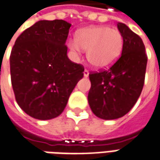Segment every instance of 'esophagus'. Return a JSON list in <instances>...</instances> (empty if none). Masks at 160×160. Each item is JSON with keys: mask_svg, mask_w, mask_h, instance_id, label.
Instances as JSON below:
<instances>
[{"mask_svg": "<svg viewBox=\"0 0 160 160\" xmlns=\"http://www.w3.org/2000/svg\"><path fill=\"white\" fill-rule=\"evenodd\" d=\"M88 76H89V71L86 69V70L84 71V77H86V78H87V77Z\"/></svg>", "mask_w": 160, "mask_h": 160, "instance_id": "34e87169", "label": "esophagus"}]
</instances>
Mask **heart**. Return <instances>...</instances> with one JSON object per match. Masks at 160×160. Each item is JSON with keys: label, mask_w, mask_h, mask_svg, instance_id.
Here are the masks:
<instances>
[{"label": "heart", "mask_w": 160, "mask_h": 160, "mask_svg": "<svg viewBox=\"0 0 160 160\" xmlns=\"http://www.w3.org/2000/svg\"><path fill=\"white\" fill-rule=\"evenodd\" d=\"M68 45L79 55L88 50V61L96 68H107L119 59L124 47V38L118 29L107 26H91L80 30L77 39H70Z\"/></svg>", "instance_id": "1"}]
</instances>
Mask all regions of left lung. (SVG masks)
I'll return each mask as SVG.
<instances>
[{
	"label": "left lung",
	"mask_w": 160,
	"mask_h": 160,
	"mask_svg": "<svg viewBox=\"0 0 160 160\" xmlns=\"http://www.w3.org/2000/svg\"><path fill=\"white\" fill-rule=\"evenodd\" d=\"M124 38L122 53L107 70L91 72L88 103L100 119H115L126 115L142 92L147 56L141 38L124 23L118 22Z\"/></svg>",
	"instance_id": "1"
}]
</instances>
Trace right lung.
Segmentation results:
<instances>
[{
	"label": "right lung",
	"instance_id": "1",
	"mask_svg": "<svg viewBox=\"0 0 160 160\" xmlns=\"http://www.w3.org/2000/svg\"><path fill=\"white\" fill-rule=\"evenodd\" d=\"M71 24L39 21L16 39L10 54L11 82L18 105L34 119L56 118L83 78L84 68L67 55Z\"/></svg>",
	"mask_w": 160,
	"mask_h": 160
}]
</instances>
